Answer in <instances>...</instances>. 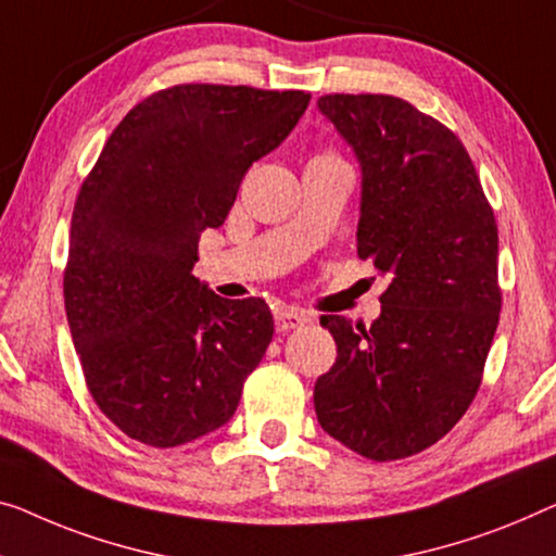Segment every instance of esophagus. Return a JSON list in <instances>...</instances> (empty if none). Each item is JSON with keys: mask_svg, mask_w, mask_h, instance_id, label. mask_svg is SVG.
Here are the masks:
<instances>
[{"mask_svg": "<svg viewBox=\"0 0 556 556\" xmlns=\"http://www.w3.org/2000/svg\"><path fill=\"white\" fill-rule=\"evenodd\" d=\"M275 321H277V329L279 331L300 329L304 321H309V314H304L300 309H287V306H281V309L275 312Z\"/></svg>", "mask_w": 556, "mask_h": 556, "instance_id": "esophagus-1", "label": "esophagus"}]
</instances>
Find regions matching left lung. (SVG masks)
<instances>
[{
    "label": "left lung",
    "instance_id": "8db88e82",
    "mask_svg": "<svg viewBox=\"0 0 556 556\" xmlns=\"http://www.w3.org/2000/svg\"><path fill=\"white\" fill-rule=\"evenodd\" d=\"M317 110L362 172L357 252L389 279L371 327L321 317L337 362L314 384L321 429L375 462L439 442L475 400L502 292L494 212L467 149L389 94H327Z\"/></svg>",
    "mask_w": 556,
    "mask_h": 556
}]
</instances>
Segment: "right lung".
<instances>
[{
	"label": "right lung",
	"mask_w": 556,
	"mask_h": 556,
	"mask_svg": "<svg viewBox=\"0 0 556 556\" xmlns=\"http://www.w3.org/2000/svg\"><path fill=\"white\" fill-rule=\"evenodd\" d=\"M304 92L179 85L112 131L72 212L64 306L89 392L124 434L179 446L235 417L275 334L264 300H225L192 269L239 181L277 149Z\"/></svg>",
	"instance_id": "obj_1"
}]
</instances>
